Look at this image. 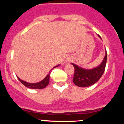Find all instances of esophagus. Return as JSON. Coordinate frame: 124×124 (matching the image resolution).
Listing matches in <instances>:
<instances>
[{
  "instance_id": "obj_1",
  "label": "esophagus",
  "mask_w": 124,
  "mask_h": 124,
  "mask_svg": "<svg viewBox=\"0 0 124 124\" xmlns=\"http://www.w3.org/2000/svg\"><path fill=\"white\" fill-rule=\"evenodd\" d=\"M70 59H66V61H65V62H70Z\"/></svg>"
}]
</instances>
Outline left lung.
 Returning a JSON list of instances; mask_svg holds the SVG:
<instances>
[{
  "label": "left lung",
  "instance_id": "1",
  "mask_svg": "<svg viewBox=\"0 0 124 124\" xmlns=\"http://www.w3.org/2000/svg\"><path fill=\"white\" fill-rule=\"evenodd\" d=\"M99 37L101 39L100 35ZM105 52L104 58L101 63L93 69H85L78 66L76 64L71 63L75 68V73L73 79L75 85L80 87H86L93 85L100 79L104 72L107 63V54L106 49Z\"/></svg>",
  "mask_w": 124,
  "mask_h": 124
}]
</instances>
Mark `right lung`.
Masks as SVG:
<instances>
[{
    "instance_id": "obj_1",
    "label": "right lung",
    "mask_w": 124,
    "mask_h": 124,
    "mask_svg": "<svg viewBox=\"0 0 124 124\" xmlns=\"http://www.w3.org/2000/svg\"><path fill=\"white\" fill-rule=\"evenodd\" d=\"M58 66H59V65H58L57 66H55V67H54L52 69H54V68H56V67H58ZM51 70H52V69H51ZM51 70V71H49V73H48V75H46V76L44 78L43 80L40 81V82H38V83H28V82H25V81L21 80V79H20L17 76V77L18 79L20 80V82L21 83L24 85V86L27 87L29 88V89H44V88H45L46 86H48V85L49 83V76H50Z\"/></svg>"
}]
</instances>
